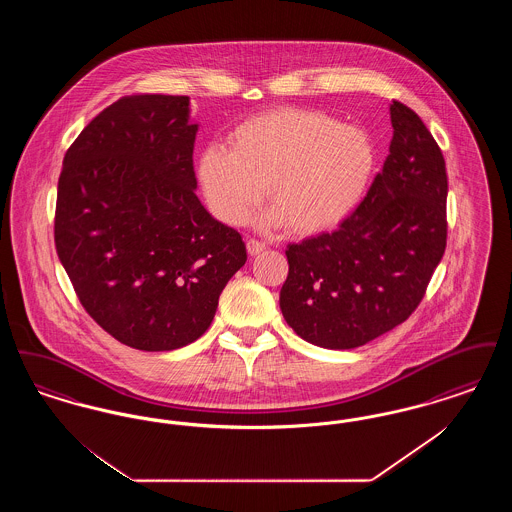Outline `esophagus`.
I'll return each mask as SVG.
<instances>
[{
    "label": "esophagus",
    "mask_w": 512,
    "mask_h": 512,
    "mask_svg": "<svg viewBox=\"0 0 512 512\" xmlns=\"http://www.w3.org/2000/svg\"><path fill=\"white\" fill-rule=\"evenodd\" d=\"M265 249H267V245L263 244V242H259V240H249V242H247V253H249L251 257L263 253Z\"/></svg>",
    "instance_id": "34e87169"
}]
</instances>
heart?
<instances>
[{
  "mask_svg": "<svg viewBox=\"0 0 512 512\" xmlns=\"http://www.w3.org/2000/svg\"><path fill=\"white\" fill-rule=\"evenodd\" d=\"M376 167L365 128L299 107H280L240 122L230 149L207 146L197 180L211 211L242 224L267 188L270 226L313 236L340 226L363 201Z\"/></svg>",
  "mask_w": 512,
  "mask_h": 512,
  "instance_id": "b5f03b06",
  "label": "heart"
}]
</instances>
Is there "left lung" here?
Returning <instances> with one entry per match:
<instances>
[{"label": "left lung", "mask_w": 512, "mask_h": 512, "mask_svg": "<svg viewBox=\"0 0 512 512\" xmlns=\"http://www.w3.org/2000/svg\"><path fill=\"white\" fill-rule=\"evenodd\" d=\"M390 155L357 211L332 234L286 249L280 309L324 349H353L405 322L439 265L447 172L436 140L407 105H390Z\"/></svg>", "instance_id": "8db88e82"}]
</instances>
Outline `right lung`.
<instances>
[{"instance_id": "right-lung-1", "label": "right lung", "mask_w": 512, "mask_h": 512, "mask_svg": "<svg viewBox=\"0 0 512 512\" xmlns=\"http://www.w3.org/2000/svg\"><path fill=\"white\" fill-rule=\"evenodd\" d=\"M190 98L115 101L69 147L55 247L88 315L140 351L205 334L247 261L238 230L197 199Z\"/></svg>"}]
</instances>
